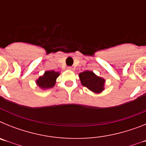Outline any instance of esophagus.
<instances>
[{
	"instance_id": "esophagus-1",
	"label": "esophagus",
	"mask_w": 146,
	"mask_h": 146,
	"mask_svg": "<svg viewBox=\"0 0 146 146\" xmlns=\"http://www.w3.org/2000/svg\"><path fill=\"white\" fill-rule=\"evenodd\" d=\"M67 69H68V70H72V68L71 66H68L67 67Z\"/></svg>"
}]
</instances>
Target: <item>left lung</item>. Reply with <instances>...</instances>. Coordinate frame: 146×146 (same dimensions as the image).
<instances>
[{
    "instance_id": "8db88e82",
    "label": "left lung",
    "mask_w": 146,
    "mask_h": 146,
    "mask_svg": "<svg viewBox=\"0 0 146 146\" xmlns=\"http://www.w3.org/2000/svg\"><path fill=\"white\" fill-rule=\"evenodd\" d=\"M80 80L83 86L88 88L90 91L94 93H101L104 90V80L91 71H86L79 74Z\"/></svg>"
}]
</instances>
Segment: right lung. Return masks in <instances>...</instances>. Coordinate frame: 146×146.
<instances>
[{
	"label": "right lung",
	"mask_w": 146,
	"mask_h": 146,
	"mask_svg": "<svg viewBox=\"0 0 146 146\" xmlns=\"http://www.w3.org/2000/svg\"><path fill=\"white\" fill-rule=\"evenodd\" d=\"M60 75L59 72L55 71H47L43 76L39 77L36 80V84L42 89H47L52 88L55 84V81Z\"/></svg>",
	"instance_id": "right-lung-1"
}]
</instances>
